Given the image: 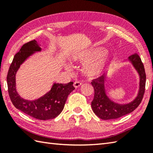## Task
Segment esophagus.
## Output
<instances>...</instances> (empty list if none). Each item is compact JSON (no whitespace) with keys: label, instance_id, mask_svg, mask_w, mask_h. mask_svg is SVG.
Listing matches in <instances>:
<instances>
[{"label":"esophagus","instance_id":"obj_1","mask_svg":"<svg viewBox=\"0 0 153 153\" xmlns=\"http://www.w3.org/2000/svg\"><path fill=\"white\" fill-rule=\"evenodd\" d=\"M82 85V83L81 82H79V81H76V82H75L74 83V86L76 88H79V87L81 86Z\"/></svg>","mask_w":153,"mask_h":153}]
</instances>
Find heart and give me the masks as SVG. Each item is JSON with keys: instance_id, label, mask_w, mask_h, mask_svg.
Returning a JSON list of instances; mask_svg holds the SVG:
<instances>
[{"instance_id": "heart-1", "label": "heart", "mask_w": 153, "mask_h": 153, "mask_svg": "<svg viewBox=\"0 0 153 153\" xmlns=\"http://www.w3.org/2000/svg\"><path fill=\"white\" fill-rule=\"evenodd\" d=\"M108 55L103 48L96 47L76 53L72 56V61L76 63H85L83 67V72L89 77L100 76L105 70L108 62ZM70 71V67L65 65Z\"/></svg>"}]
</instances>
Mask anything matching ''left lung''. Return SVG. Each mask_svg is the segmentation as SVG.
I'll return each instance as SVG.
<instances>
[{
	"mask_svg": "<svg viewBox=\"0 0 153 153\" xmlns=\"http://www.w3.org/2000/svg\"><path fill=\"white\" fill-rule=\"evenodd\" d=\"M140 76V87L138 95L132 102L119 104L111 101L107 96L105 89V76L92 80L94 89V97L91 101L92 109L95 115L103 120L116 119L131 113L138 107L143 98L145 91L146 74L141 59L138 53H134L128 57Z\"/></svg>",
	"mask_w": 153,
	"mask_h": 153,
	"instance_id": "8db88e82",
	"label": "left lung"
}]
</instances>
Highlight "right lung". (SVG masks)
<instances>
[{"label": "right lung", "instance_id": "right-lung-1", "mask_svg": "<svg viewBox=\"0 0 153 153\" xmlns=\"http://www.w3.org/2000/svg\"><path fill=\"white\" fill-rule=\"evenodd\" d=\"M39 51H41V48L34 40L24 44L15 54L7 74L8 91L12 103L16 109L35 119L48 120L60 114L68 95L75 88L72 82L65 84L54 83L48 93L38 100L29 101L20 97L16 89V71L26 58Z\"/></svg>", "mask_w": 153, "mask_h": 153}]
</instances>
